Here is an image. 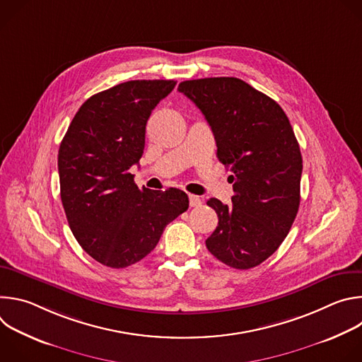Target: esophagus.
Segmentation results:
<instances>
[{
	"label": "esophagus",
	"instance_id": "34e87169",
	"mask_svg": "<svg viewBox=\"0 0 362 362\" xmlns=\"http://www.w3.org/2000/svg\"><path fill=\"white\" fill-rule=\"evenodd\" d=\"M189 203H190L192 208H199V206L202 204V199L199 196L189 194Z\"/></svg>",
	"mask_w": 362,
	"mask_h": 362
}]
</instances>
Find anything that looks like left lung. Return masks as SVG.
Segmentation results:
<instances>
[{"instance_id": "obj_1", "label": "left lung", "mask_w": 362, "mask_h": 362, "mask_svg": "<svg viewBox=\"0 0 362 362\" xmlns=\"http://www.w3.org/2000/svg\"><path fill=\"white\" fill-rule=\"evenodd\" d=\"M209 123L216 156L232 170V206L212 197L219 222L206 247L225 265H261L286 238L300 202L302 156L292 126L275 100L236 77L182 81Z\"/></svg>"}]
</instances>
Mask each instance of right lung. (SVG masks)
<instances>
[{
    "label": "right lung",
    "instance_id": "right-lung-1",
    "mask_svg": "<svg viewBox=\"0 0 362 362\" xmlns=\"http://www.w3.org/2000/svg\"><path fill=\"white\" fill-rule=\"evenodd\" d=\"M175 86L173 80H132L91 95L60 144V194L70 229L109 268L141 261L166 225L189 208L185 192L139 189L129 172L143 154L153 109Z\"/></svg>",
    "mask_w": 362,
    "mask_h": 362
}]
</instances>
